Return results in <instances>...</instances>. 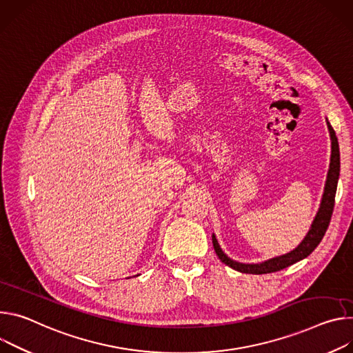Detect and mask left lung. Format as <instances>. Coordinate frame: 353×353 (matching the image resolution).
Listing matches in <instances>:
<instances>
[{
  "mask_svg": "<svg viewBox=\"0 0 353 353\" xmlns=\"http://www.w3.org/2000/svg\"><path fill=\"white\" fill-rule=\"evenodd\" d=\"M330 134H331V163H330V170L327 175V182L324 188V194H323V201L320 210L311 224V228L308 230L307 236L304 240L300 243V245L293 250L289 254H285L282 256L272 258L269 261H265L262 263H241L230 259L220 248L217 240L214 236H212L213 240V247L223 263L227 266L236 269L243 273H252V275H262V273H270V272H278L282 270L304 258H307L312 251L317 248V245L321 243L324 234L330 225L331 216L334 212V205H335V193H336V185H338V178H339V168H341V160H339V144L338 139L335 136V132L330 122H327Z\"/></svg>",
  "mask_w": 353,
  "mask_h": 353,
  "instance_id": "1",
  "label": "left lung"
}]
</instances>
